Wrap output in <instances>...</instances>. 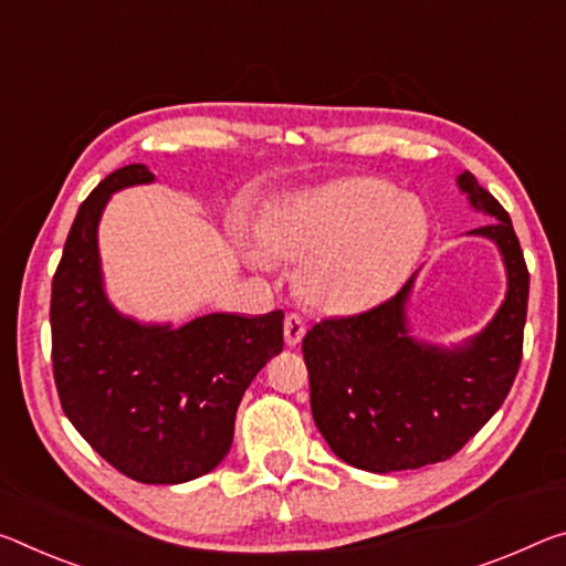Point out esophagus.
Here are the masks:
<instances>
[{
    "label": "esophagus",
    "mask_w": 566,
    "mask_h": 566,
    "mask_svg": "<svg viewBox=\"0 0 566 566\" xmlns=\"http://www.w3.org/2000/svg\"><path fill=\"white\" fill-rule=\"evenodd\" d=\"M304 332H307V322H304V317L300 315V312H290V315L284 317V339L286 345L294 347L302 343Z\"/></svg>",
    "instance_id": "34e87169"
}]
</instances>
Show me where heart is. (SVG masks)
<instances>
[{
  "mask_svg": "<svg viewBox=\"0 0 566 566\" xmlns=\"http://www.w3.org/2000/svg\"><path fill=\"white\" fill-rule=\"evenodd\" d=\"M266 244L302 262L300 294L327 312H355L396 290L426 244L420 203L380 178H347L286 199L269 213ZM264 264L262 251H251Z\"/></svg>",
  "mask_w": 566,
  "mask_h": 566,
  "instance_id": "b5f03b06",
  "label": "heart"
}]
</instances>
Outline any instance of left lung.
I'll list each match as a JSON object with an SVG mask.
<instances>
[{
    "instance_id": "1",
    "label": "left lung",
    "mask_w": 566,
    "mask_h": 566,
    "mask_svg": "<svg viewBox=\"0 0 566 566\" xmlns=\"http://www.w3.org/2000/svg\"><path fill=\"white\" fill-rule=\"evenodd\" d=\"M471 203L496 221L473 229L499 244L509 292L491 325L463 349H438L408 337L410 280L396 297L345 317L319 319L302 339L312 418L332 451L373 473L448 461L506 400L522 365L528 302L524 251L504 206L476 176H459Z\"/></svg>"
}]
</instances>
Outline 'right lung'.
Wrapping results in <instances>:
<instances>
[{"instance_id":"right-lung-1","label":"right lung","mask_w":566,"mask_h":566,"mask_svg":"<svg viewBox=\"0 0 566 566\" xmlns=\"http://www.w3.org/2000/svg\"><path fill=\"white\" fill-rule=\"evenodd\" d=\"M148 181L146 166H125L80 203L52 276V373L70 423L113 469L184 483L229 453L241 396L284 347V312L206 315L178 329L120 317L103 294L97 221L113 191Z\"/></svg>"}]
</instances>
